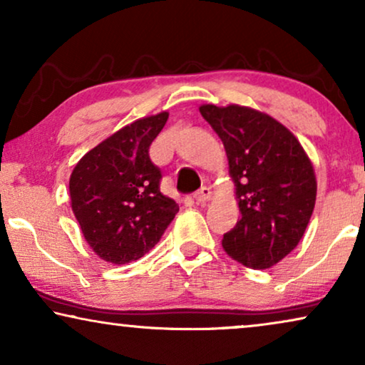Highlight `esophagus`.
Segmentation results:
<instances>
[{
    "mask_svg": "<svg viewBox=\"0 0 365 365\" xmlns=\"http://www.w3.org/2000/svg\"><path fill=\"white\" fill-rule=\"evenodd\" d=\"M194 199H196V202H206L211 199V189H209L207 186H204L199 189V191L194 194Z\"/></svg>",
    "mask_w": 365,
    "mask_h": 365,
    "instance_id": "esophagus-1",
    "label": "esophagus"
}]
</instances>
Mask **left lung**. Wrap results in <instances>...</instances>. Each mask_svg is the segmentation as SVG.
Wrapping results in <instances>:
<instances>
[{
	"label": "left lung",
	"mask_w": 365,
	"mask_h": 365,
	"mask_svg": "<svg viewBox=\"0 0 365 365\" xmlns=\"http://www.w3.org/2000/svg\"><path fill=\"white\" fill-rule=\"evenodd\" d=\"M199 111L226 149L241 212L224 234V251L246 267H272L297 246L312 216L317 182L311 159L269 114L237 104H202Z\"/></svg>",
	"instance_id": "8db88e82"
}]
</instances>
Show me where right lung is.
<instances>
[{"label": "right lung", "instance_id": "right-lung-1", "mask_svg": "<svg viewBox=\"0 0 365 365\" xmlns=\"http://www.w3.org/2000/svg\"><path fill=\"white\" fill-rule=\"evenodd\" d=\"M169 114L138 119L79 159L69 178L71 207L83 236L103 261H138L159 242L179 211L159 189L161 169L149 146Z\"/></svg>", "mask_w": 365, "mask_h": 365}]
</instances>
